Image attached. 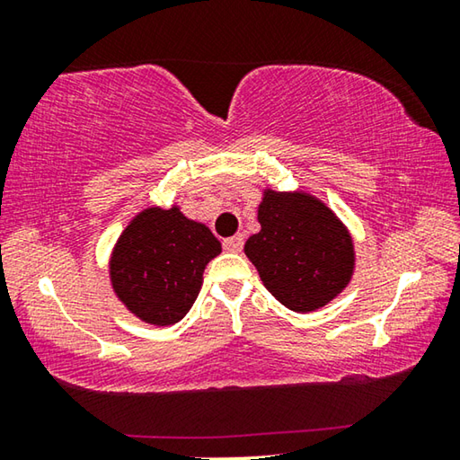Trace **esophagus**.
I'll list each match as a JSON object with an SVG mask.
<instances>
[{"label":"esophagus","instance_id":"34e87169","mask_svg":"<svg viewBox=\"0 0 460 460\" xmlns=\"http://www.w3.org/2000/svg\"><path fill=\"white\" fill-rule=\"evenodd\" d=\"M223 247L227 249V252H231V253H237V252H241V247H243V237L233 235L229 239H225L223 241Z\"/></svg>","mask_w":460,"mask_h":460}]
</instances>
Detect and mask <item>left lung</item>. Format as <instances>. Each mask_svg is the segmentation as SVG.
Listing matches in <instances>:
<instances>
[{"label": "left lung", "instance_id": "1", "mask_svg": "<svg viewBox=\"0 0 460 460\" xmlns=\"http://www.w3.org/2000/svg\"><path fill=\"white\" fill-rule=\"evenodd\" d=\"M261 229L243 252L263 286L294 313H313L351 284L355 243L347 225L314 194L263 189Z\"/></svg>", "mask_w": 460, "mask_h": 460}]
</instances>
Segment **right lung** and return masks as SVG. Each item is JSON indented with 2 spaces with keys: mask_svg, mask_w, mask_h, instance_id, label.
Returning <instances> with one entry per match:
<instances>
[{
  "mask_svg": "<svg viewBox=\"0 0 460 460\" xmlns=\"http://www.w3.org/2000/svg\"><path fill=\"white\" fill-rule=\"evenodd\" d=\"M221 241L181 207H147L131 217L109 258L113 294L139 321L170 326L182 321L197 300L207 263Z\"/></svg>",
  "mask_w": 460,
  "mask_h": 460,
  "instance_id": "right-lung-1",
  "label": "right lung"
}]
</instances>
